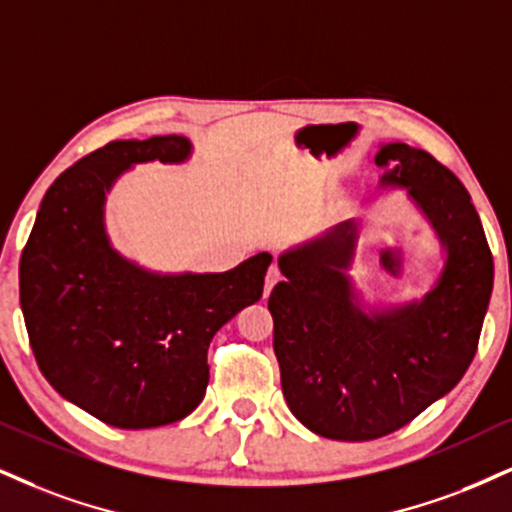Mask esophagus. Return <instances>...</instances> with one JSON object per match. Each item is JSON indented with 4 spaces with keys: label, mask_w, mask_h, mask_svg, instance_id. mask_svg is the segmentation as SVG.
Masks as SVG:
<instances>
[{
    "label": "esophagus",
    "mask_w": 512,
    "mask_h": 512,
    "mask_svg": "<svg viewBox=\"0 0 512 512\" xmlns=\"http://www.w3.org/2000/svg\"><path fill=\"white\" fill-rule=\"evenodd\" d=\"M280 282V270H277V266H270L268 273H266V285H263V296H270V292H273V287Z\"/></svg>",
    "instance_id": "1"
}]
</instances>
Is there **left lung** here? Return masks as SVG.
<instances>
[{
	"label": "left lung",
	"instance_id": "8db88e82",
	"mask_svg": "<svg viewBox=\"0 0 512 512\" xmlns=\"http://www.w3.org/2000/svg\"><path fill=\"white\" fill-rule=\"evenodd\" d=\"M382 189H406L441 244L444 266L422 299L368 306L349 270L358 223L282 251L270 292L273 349L294 418L327 439L370 441L408 425L463 380L494 289L482 220L468 189L434 156L380 144Z\"/></svg>",
	"mask_w": 512,
	"mask_h": 512
}]
</instances>
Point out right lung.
Listing matches in <instances>:
<instances>
[{"label":"right lung","mask_w":512,"mask_h":512,"mask_svg":"<svg viewBox=\"0 0 512 512\" xmlns=\"http://www.w3.org/2000/svg\"><path fill=\"white\" fill-rule=\"evenodd\" d=\"M182 135L118 140L44 194L18 285L30 346L66 401L121 430L187 418L206 394L213 334L263 294L268 251L225 273H156L113 249L106 194L137 163H185Z\"/></svg>","instance_id":"1"}]
</instances>
